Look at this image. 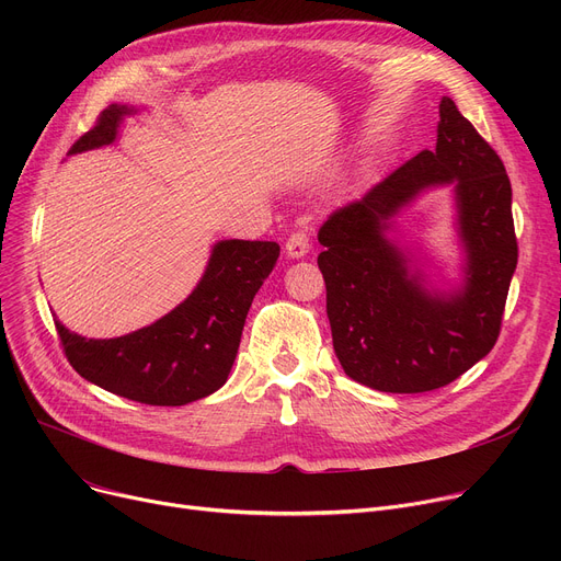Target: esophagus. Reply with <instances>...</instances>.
Masks as SVG:
<instances>
[{"mask_svg": "<svg viewBox=\"0 0 561 561\" xmlns=\"http://www.w3.org/2000/svg\"><path fill=\"white\" fill-rule=\"evenodd\" d=\"M286 256L288 259H302V256H307V252H309V236H307V231H296L290 236V239L286 241Z\"/></svg>", "mask_w": 561, "mask_h": 561, "instance_id": "obj_1", "label": "esophagus"}]
</instances>
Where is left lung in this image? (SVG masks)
<instances>
[{
    "mask_svg": "<svg viewBox=\"0 0 561 561\" xmlns=\"http://www.w3.org/2000/svg\"><path fill=\"white\" fill-rule=\"evenodd\" d=\"M448 187L460 273L431 271L397 218L430 190ZM334 352L347 377L385 393L450 385L484 359L500 334L518 245L512 184L491 145L440 98L436 147L423 150L318 231Z\"/></svg>",
    "mask_w": 561,
    "mask_h": 561,
    "instance_id": "obj_1",
    "label": "left lung"
}]
</instances>
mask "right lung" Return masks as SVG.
I'll return each instance as SVG.
<instances>
[{"label": "right lung", "instance_id": "add662e5", "mask_svg": "<svg viewBox=\"0 0 561 561\" xmlns=\"http://www.w3.org/2000/svg\"><path fill=\"white\" fill-rule=\"evenodd\" d=\"M140 111L111 104L68 154L113 145L125 117ZM277 259V243L218 241L191 296L152 325L115 339H85L56 320L58 336L72 368L108 393L159 407L195 402L227 381L250 305Z\"/></svg>", "mask_w": 561, "mask_h": 561}]
</instances>
